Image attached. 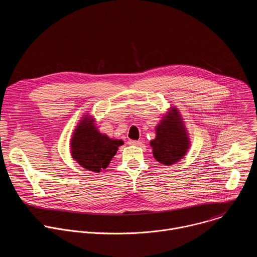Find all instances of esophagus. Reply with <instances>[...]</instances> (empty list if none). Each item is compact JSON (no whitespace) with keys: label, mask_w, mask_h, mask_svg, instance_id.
<instances>
[{"label":"esophagus","mask_w":257,"mask_h":257,"mask_svg":"<svg viewBox=\"0 0 257 257\" xmlns=\"http://www.w3.org/2000/svg\"><path fill=\"white\" fill-rule=\"evenodd\" d=\"M129 145H132V146H139V145H141V141H139V140H129Z\"/></svg>","instance_id":"34e87169"}]
</instances>
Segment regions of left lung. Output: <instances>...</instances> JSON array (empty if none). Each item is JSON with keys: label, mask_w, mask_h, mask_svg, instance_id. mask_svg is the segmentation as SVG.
<instances>
[{"label": "left lung", "mask_w": 257, "mask_h": 257, "mask_svg": "<svg viewBox=\"0 0 257 257\" xmlns=\"http://www.w3.org/2000/svg\"><path fill=\"white\" fill-rule=\"evenodd\" d=\"M156 127V138L150 141L154 158L164 164L178 162L186 155L190 142L177 109H172Z\"/></svg>", "instance_id": "8db88e82"}]
</instances>
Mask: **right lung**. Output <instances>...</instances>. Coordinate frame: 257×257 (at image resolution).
Masks as SVG:
<instances>
[{
  "label": "right lung",
  "instance_id": "right-lung-1",
  "mask_svg": "<svg viewBox=\"0 0 257 257\" xmlns=\"http://www.w3.org/2000/svg\"><path fill=\"white\" fill-rule=\"evenodd\" d=\"M122 140L111 139L100 133L92 120L85 118L78 123L71 139V155L79 165L94 173L105 169Z\"/></svg>",
  "mask_w": 257,
  "mask_h": 257
}]
</instances>
